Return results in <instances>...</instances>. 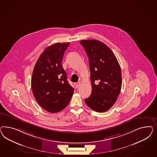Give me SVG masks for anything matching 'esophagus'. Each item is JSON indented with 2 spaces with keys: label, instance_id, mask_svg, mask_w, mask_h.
I'll return each instance as SVG.
<instances>
[{
  "label": "esophagus",
  "instance_id": "34e87169",
  "mask_svg": "<svg viewBox=\"0 0 157 157\" xmlns=\"http://www.w3.org/2000/svg\"><path fill=\"white\" fill-rule=\"evenodd\" d=\"M80 85H81V82H78L77 83H75V87H76V88H78V87H79Z\"/></svg>",
  "mask_w": 157,
  "mask_h": 157
}]
</instances>
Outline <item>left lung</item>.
<instances>
[{
    "mask_svg": "<svg viewBox=\"0 0 157 157\" xmlns=\"http://www.w3.org/2000/svg\"><path fill=\"white\" fill-rule=\"evenodd\" d=\"M89 57L92 90L85 99L86 105L98 112H105L114 104L121 91V71L112 51L96 40H81Z\"/></svg>",
    "mask_w": 157,
    "mask_h": 157,
    "instance_id": "8db88e82",
    "label": "left lung"
}]
</instances>
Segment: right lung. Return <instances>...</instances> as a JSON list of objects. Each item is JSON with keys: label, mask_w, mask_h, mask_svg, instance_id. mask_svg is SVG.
Segmentation results:
<instances>
[{"label": "right lung", "mask_w": 157, "mask_h": 157, "mask_svg": "<svg viewBox=\"0 0 157 157\" xmlns=\"http://www.w3.org/2000/svg\"><path fill=\"white\" fill-rule=\"evenodd\" d=\"M70 43H56L41 54L33 69L32 89L43 109L56 113L68 105L74 89L67 81L62 60Z\"/></svg>", "instance_id": "1"}]
</instances>
